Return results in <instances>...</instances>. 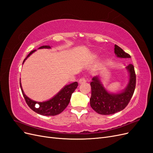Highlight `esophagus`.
<instances>
[{"instance_id":"obj_1","label":"esophagus","mask_w":153,"mask_h":153,"mask_svg":"<svg viewBox=\"0 0 153 153\" xmlns=\"http://www.w3.org/2000/svg\"><path fill=\"white\" fill-rule=\"evenodd\" d=\"M78 82H79L80 84H84V83L86 82V80L84 78H80V79L79 80V81H78Z\"/></svg>"}]
</instances>
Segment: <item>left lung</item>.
<instances>
[{"mask_svg": "<svg viewBox=\"0 0 153 153\" xmlns=\"http://www.w3.org/2000/svg\"><path fill=\"white\" fill-rule=\"evenodd\" d=\"M114 52L121 58H130L128 53L115 45ZM129 73V79L127 87L120 93H110L106 91L100 80L99 76L92 78L91 82V97L90 105L95 112L101 115H110L123 110L129 103L134 93L136 85V75L132 64L126 67Z\"/></svg>", "mask_w": 153, "mask_h": 153, "instance_id": "left-lung-1", "label": "left lung"}]
</instances>
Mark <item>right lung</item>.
I'll return each instance as SVG.
<instances>
[{
	"label": "right lung",
	"mask_w": 153,
	"mask_h": 153,
	"mask_svg": "<svg viewBox=\"0 0 153 153\" xmlns=\"http://www.w3.org/2000/svg\"><path fill=\"white\" fill-rule=\"evenodd\" d=\"M50 48L51 47L50 46L46 45L40 47L39 49ZM35 51L36 50L31 51L29 53V55H27V57L24 60L23 64L24 63L25 60L28 58L32 53H34ZM20 85L23 96H24L26 103L28 105L29 107L32 110L34 111L35 112L38 113L40 115H46V116H50V115H56L61 114L62 111L67 107L69 101H70V98L72 93L75 91V90L76 89V87L78 86V82H75L72 83V84L65 85L56 95L53 97L52 99L49 100L48 101H44V102H37V101L30 100L25 94L24 91L22 89L20 82ZM37 104H38V108L35 107V105H36Z\"/></svg>",
	"instance_id": "right-lung-1"
}]
</instances>
